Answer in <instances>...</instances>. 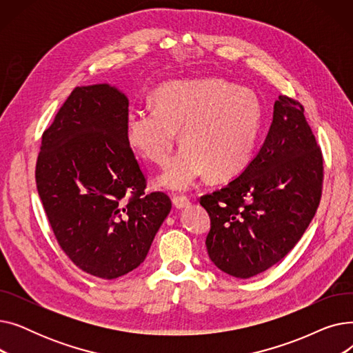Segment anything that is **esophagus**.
<instances>
[{"mask_svg":"<svg viewBox=\"0 0 353 353\" xmlns=\"http://www.w3.org/2000/svg\"><path fill=\"white\" fill-rule=\"evenodd\" d=\"M190 205V201L186 196H173V206L176 209H184Z\"/></svg>","mask_w":353,"mask_h":353,"instance_id":"1","label":"esophagus"}]
</instances>
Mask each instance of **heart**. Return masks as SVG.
Returning <instances> with one entry per match:
<instances>
[{"label":"heart","mask_w":353,"mask_h":353,"mask_svg":"<svg viewBox=\"0 0 353 353\" xmlns=\"http://www.w3.org/2000/svg\"><path fill=\"white\" fill-rule=\"evenodd\" d=\"M153 110H132L125 141L152 164L169 160L180 132L181 150L165 165L156 184L186 192L208 173L228 180L252 161L261 136L262 107L246 88L217 79L160 84L152 94Z\"/></svg>","instance_id":"1"}]
</instances>
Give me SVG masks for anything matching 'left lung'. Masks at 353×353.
<instances>
[{"instance_id":"1","label":"left lung","mask_w":353,"mask_h":353,"mask_svg":"<svg viewBox=\"0 0 353 353\" xmlns=\"http://www.w3.org/2000/svg\"><path fill=\"white\" fill-rule=\"evenodd\" d=\"M303 111L279 96L261 150L225 188L200 199L210 216L208 253L221 272L249 279L268 270L299 242L316 213L323 160Z\"/></svg>"}]
</instances>
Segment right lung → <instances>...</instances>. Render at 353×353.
Wrapping results in <instances>:
<instances>
[{
    "label": "right lung",
    "instance_id": "add662e5",
    "mask_svg": "<svg viewBox=\"0 0 353 353\" xmlns=\"http://www.w3.org/2000/svg\"><path fill=\"white\" fill-rule=\"evenodd\" d=\"M128 99L110 84L76 87L43 134L37 190L57 242L81 270L116 279L139 268L172 201L144 196L125 141ZM129 199H126V196Z\"/></svg>",
    "mask_w": 353,
    "mask_h": 353
}]
</instances>
